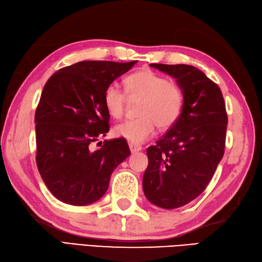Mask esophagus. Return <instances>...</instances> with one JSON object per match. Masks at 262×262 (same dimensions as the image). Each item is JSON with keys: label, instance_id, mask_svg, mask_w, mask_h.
Returning a JSON list of instances; mask_svg holds the SVG:
<instances>
[{"label": "esophagus", "instance_id": "1", "mask_svg": "<svg viewBox=\"0 0 262 262\" xmlns=\"http://www.w3.org/2000/svg\"><path fill=\"white\" fill-rule=\"evenodd\" d=\"M129 148H130L132 154L138 152V151H140L142 149L140 144H137V143H133V142H129Z\"/></svg>", "mask_w": 262, "mask_h": 262}]
</instances>
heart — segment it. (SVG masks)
<instances>
[{"instance_id":"obj_1","label":"heart","mask_w":262,"mask_h":262,"mask_svg":"<svg viewBox=\"0 0 262 262\" xmlns=\"http://www.w3.org/2000/svg\"><path fill=\"white\" fill-rule=\"evenodd\" d=\"M124 87L130 98H140L135 120L122 122L114 127L116 137L133 143H141L154 135L156 125L169 129L176 123L183 111L184 93L180 87L169 82L165 76L150 69H141L127 76ZM103 103L108 115L121 119L124 115L126 95L123 90L112 83L103 94Z\"/></svg>"}]
</instances>
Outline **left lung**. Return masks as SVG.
I'll list each match as a JSON object with an SVG mask.
<instances>
[{
    "mask_svg": "<svg viewBox=\"0 0 262 262\" xmlns=\"http://www.w3.org/2000/svg\"><path fill=\"white\" fill-rule=\"evenodd\" d=\"M170 75L184 93V106L170 130L147 149L142 187L152 204L172 210L202 194L225 148L228 126L220 87L194 66L150 63Z\"/></svg>",
    "mask_w": 262,
    "mask_h": 262,
    "instance_id": "left-lung-1",
    "label": "left lung"
}]
</instances>
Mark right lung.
Masks as SVG:
<instances>
[{
	"mask_svg": "<svg viewBox=\"0 0 262 262\" xmlns=\"http://www.w3.org/2000/svg\"><path fill=\"white\" fill-rule=\"evenodd\" d=\"M137 62L79 61L56 72L46 83L36 110L38 170L56 199L84 206L106 193L113 170L130 156L124 139L105 137L110 115L103 94Z\"/></svg>",
	"mask_w": 262,
	"mask_h": 262,
	"instance_id": "1",
	"label": "right lung"
}]
</instances>
